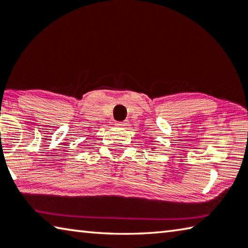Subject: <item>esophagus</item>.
<instances>
[{
  "instance_id": "34e87169",
  "label": "esophagus",
  "mask_w": 248,
  "mask_h": 248,
  "mask_svg": "<svg viewBox=\"0 0 248 248\" xmlns=\"http://www.w3.org/2000/svg\"><path fill=\"white\" fill-rule=\"evenodd\" d=\"M116 126H120V127H126L128 125V122L127 121H123V122H116L115 123Z\"/></svg>"
}]
</instances>
